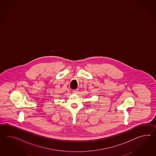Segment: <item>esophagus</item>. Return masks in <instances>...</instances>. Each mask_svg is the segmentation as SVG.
Returning a JSON list of instances; mask_svg holds the SVG:
<instances>
[{
    "label": "esophagus",
    "instance_id": "34e87169",
    "mask_svg": "<svg viewBox=\"0 0 156 156\" xmlns=\"http://www.w3.org/2000/svg\"><path fill=\"white\" fill-rule=\"evenodd\" d=\"M73 92L74 94H76L78 93V90H73Z\"/></svg>",
    "mask_w": 156,
    "mask_h": 156
}]
</instances>
